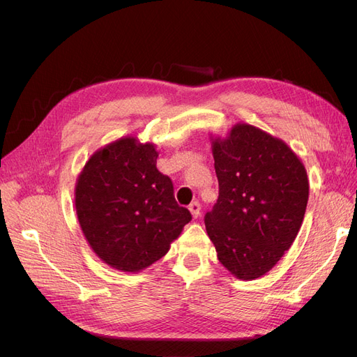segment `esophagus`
Returning <instances> with one entry per match:
<instances>
[{
    "instance_id": "34e87169",
    "label": "esophagus",
    "mask_w": 357,
    "mask_h": 357,
    "mask_svg": "<svg viewBox=\"0 0 357 357\" xmlns=\"http://www.w3.org/2000/svg\"><path fill=\"white\" fill-rule=\"evenodd\" d=\"M189 210H190V213H192V215L193 218H198V215L201 214V204L198 202V201H193L190 205H189Z\"/></svg>"
}]
</instances>
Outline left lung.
<instances>
[{
	"mask_svg": "<svg viewBox=\"0 0 357 357\" xmlns=\"http://www.w3.org/2000/svg\"><path fill=\"white\" fill-rule=\"evenodd\" d=\"M219 198L205 229L220 264L240 280L265 275L301 229L307 169L283 139L248 123L210 137Z\"/></svg>",
	"mask_w": 357,
	"mask_h": 357,
	"instance_id": "obj_1",
	"label": "left lung"
}]
</instances>
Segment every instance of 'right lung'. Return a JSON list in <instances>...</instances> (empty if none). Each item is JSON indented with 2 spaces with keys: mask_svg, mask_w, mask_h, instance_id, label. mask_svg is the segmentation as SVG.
<instances>
[{
  "mask_svg": "<svg viewBox=\"0 0 357 357\" xmlns=\"http://www.w3.org/2000/svg\"><path fill=\"white\" fill-rule=\"evenodd\" d=\"M152 143L122 137L86 162L74 190L86 241L104 264L139 273L169 250L190 211L180 207L168 176L156 168Z\"/></svg>",
  "mask_w": 357,
  "mask_h": 357,
  "instance_id": "right-lung-1",
  "label": "right lung"
}]
</instances>
